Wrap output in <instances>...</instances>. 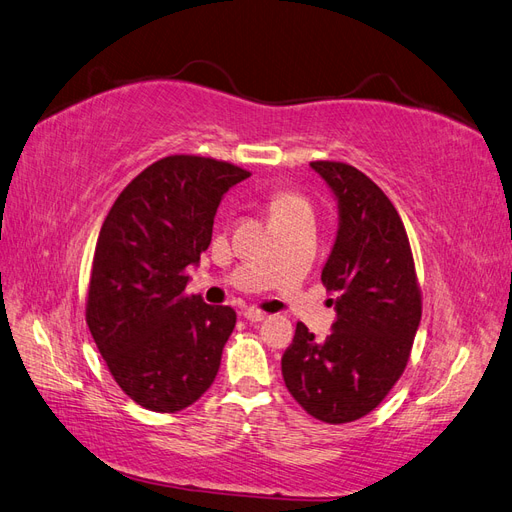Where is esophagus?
<instances>
[{"mask_svg": "<svg viewBox=\"0 0 512 512\" xmlns=\"http://www.w3.org/2000/svg\"><path fill=\"white\" fill-rule=\"evenodd\" d=\"M244 317L248 319V321H261V319H266V313L264 311H259V309H244Z\"/></svg>", "mask_w": 512, "mask_h": 512, "instance_id": "esophagus-1", "label": "esophagus"}]
</instances>
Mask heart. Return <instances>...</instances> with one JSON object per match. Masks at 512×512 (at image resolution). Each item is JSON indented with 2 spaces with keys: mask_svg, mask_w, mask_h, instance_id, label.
<instances>
[{
  "mask_svg": "<svg viewBox=\"0 0 512 512\" xmlns=\"http://www.w3.org/2000/svg\"><path fill=\"white\" fill-rule=\"evenodd\" d=\"M298 208H309L306 206V201L294 193H276L270 201V210L272 216L274 214H283V212H291V210H298Z\"/></svg>",
  "mask_w": 512,
  "mask_h": 512,
  "instance_id": "b5f03b06",
  "label": "heart"
}]
</instances>
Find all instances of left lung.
<instances>
[{"instance_id":"8db88e82","label":"left lung","mask_w":512,"mask_h":512,"mask_svg":"<svg viewBox=\"0 0 512 512\" xmlns=\"http://www.w3.org/2000/svg\"><path fill=\"white\" fill-rule=\"evenodd\" d=\"M337 201L339 227L321 283L337 321L324 341L298 324L283 354L285 386L317 420L341 425L367 416L401 377L420 326V289L399 212L352 165L317 160Z\"/></svg>"}]
</instances>
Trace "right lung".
Segmentation results:
<instances>
[{"label":"right lung","mask_w":512,"mask_h":512,"mask_svg":"<svg viewBox=\"0 0 512 512\" xmlns=\"http://www.w3.org/2000/svg\"><path fill=\"white\" fill-rule=\"evenodd\" d=\"M248 175L214 158H160L124 188L102 223L87 326L115 382L145 410L193 405L221 367L236 311L188 298L184 287L210 246L225 193Z\"/></svg>","instance_id":"right-lung-1"}]
</instances>
